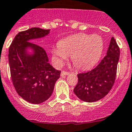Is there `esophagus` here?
I'll list each match as a JSON object with an SVG mask.
<instances>
[{
  "label": "esophagus",
  "instance_id": "1",
  "mask_svg": "<svg viewBox=\"0 0 132 132\" xmlns=\"http://www.w3.org/2000/svg\"><path fill=\"white\" fill-rule=\"evenodd\" d=\"M67 75H69V72H66V71H62L61 72V76H67Z\"/></svg>",
  "mask_w": 132,
  "mask_h": 132
}]
</instances>
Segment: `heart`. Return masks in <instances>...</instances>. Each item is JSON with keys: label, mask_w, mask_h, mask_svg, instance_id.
I'll return each mask as SVG.
<instances>
[{"label": "heart", "mask_w": 132, "mask_h": 132, "mask_svg": "<svg viewBox=\"0 0 132 132\" xmlns=\"http://www.w3.org/2000/svg\"><path fill=\"white\" fill-rule=\"evenodd\" d=\"M104 42L97 35L76 34L61 40L58 47L52 49V57L57 66H61L68 56L76 69L88 70L94 67L101 58Z\"/></svg>", "instance_id": "1"}]
</instances>
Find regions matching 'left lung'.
Returning <instances> with one entry per match:
<instances>
[{
	"label": "left lung",
	"instance_id": "obj_1",
	"mask_svg": "<svg viewBox=\"0 0 132 132\" xmlns=\"http://www.w3.org/2000/svg\"><path fill=\"white\" fill-rule=\"evenodd\" d=\"M120 51L114 38H111L106 55L96 68L78 74L74 92L79 100L95 102L108 94L114 84Z\"/></svg>",
	"mask_w": 132,
	"mask_h": 132
}]
</instances>
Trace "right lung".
<instances>
[{
  "label": "right lung",
  "mask_w": 132,
  "mask_h": 132,
  "mask_svg": "<svg viewBox=\"0 0 132 132\" xmlns=\"http://www.w3.org/2000/svg\"><path fill=\"white\" fill-rule=\"evenodd\" d=\"M50 29L32 27L19 32L9 48V64L13 84L27 102L40 104L47 100L61 71L49 63L45 51L29 42L44 38ZM31 51V52L29 51Z\"/></svg>",
  "instance_id": "add662e5"
}]
</instances>
